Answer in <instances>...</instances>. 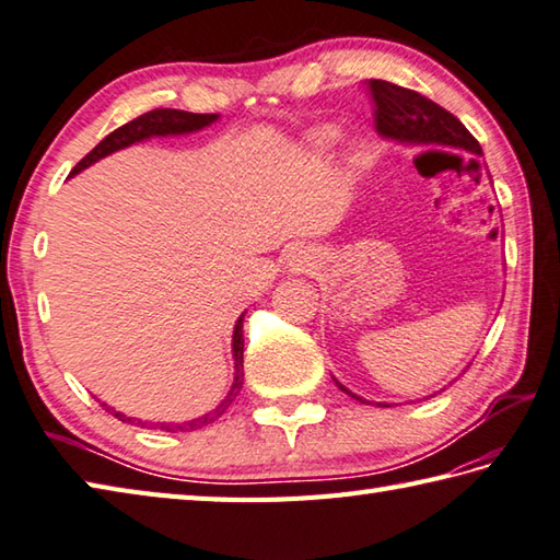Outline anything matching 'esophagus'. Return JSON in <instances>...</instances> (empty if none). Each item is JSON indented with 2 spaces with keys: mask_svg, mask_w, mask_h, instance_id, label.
Listing matches in <instances>:
<instances>
[{
  "mask_svg": "<svg viewBox=\"0 0 560 560\" xmlns=\"http://www.w3.org/2000/svg\"><path fill=\"white\" fill-rule=\"evenodd\" d=\"M295 261H299V269H308L311 267V257H305L303 249L299 252V257H295Z\"/></svg>",
  "mask_w": 560,
  "mask_h": 560,
  "instance_id": "1",
  "label": "esophagus"
}]
</instances>
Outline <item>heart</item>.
<instances>
[{"mask_svg": "<svg viewBox=\"0 0 560 560\" xmlns=\"http://www.w3.org/2000/svg\"><path fill=\"white\" fill-rule=\"evenodd\" d=\"M325 136H327V138H330V136H332V130H325Z\"/></svg>", "mask_w": 560, "mask_h": 560, "instance_id": "heart-1", "label": "heart"}]
</instances>
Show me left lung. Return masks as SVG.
I'll use <instances>...</instances> for the list:
<instances>
[{
    "label": "left lung",
    "mask_w": 560,
    "mask_h": 560,
    "mask_svg": "<svg viewBox=\"0 0 560 560\" xmlns=\"http://www.w3.org/2000/svg\"><path fill=\"white\" fill-rule=\"evenodd\" d=\"M371 98L376 104V130L381 138L402 142V145L424 148V145H442L454 148L464 152H474V155H483L478 140L468 133L466 126L446 108L434 104L412 90H405L386 80H371L369 82ZM335 383L342 388L347 396H352L359 402H371L366 398L357 396L342 383L335 378ZM378 408H390L388 402H376Z\"/></svg>",
    "instance_id": "obj_1"
}]
</instances>
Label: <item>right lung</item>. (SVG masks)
Listing matches in <instances>:
<instances>
[{"label": "right lung", "mask_w": 560, "mask_h": 560, "mask_svg": "<svg viewBox=\"0 0 560 560\" xmlns=\"http://www.w3.org/2000/svg\"><path fill=\"white\" fill-rule=\"evenodd\" d=\"M221 118L218 114H189V112H177V108H155V112H148L138 118L130 120V124L116 128L114 133H108L98 145L86 155L84 160H80L74 164V170L70 172V177L74 174H80L82 170L92 167L94 162L104 160L106 155H112V152L124 150L128 145H136V142L142 140H150V138H164V136H186V133H196V130H203L215 120ZM243 320H245V313L237 317L235 323V330H233V359H235V378H233V386H230L228 396L215 405L211 412L201 415V418L189 420V422H142L136 418H128V415L114 410L112 405L102 402V408L106 412H112L114 418H118L120 422H138L140 427H160L164 432H189V430H201L203 424H211L215 422L221 415L230 408V402L237 398L240 388H243V378H245V371H243V352H245V339H243Z\"/></svg>", "instance_id": "right-lung-1"}]
</instances>
